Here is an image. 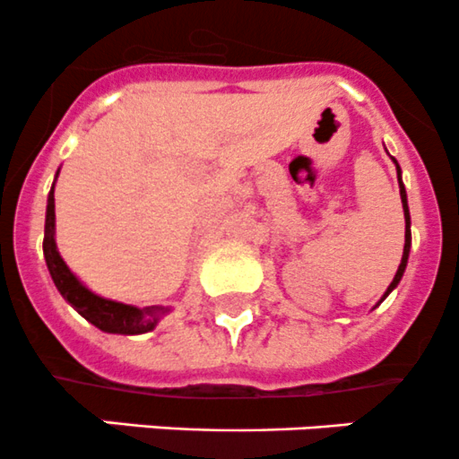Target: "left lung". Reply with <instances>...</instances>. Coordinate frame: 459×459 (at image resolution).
Returning <instances> with one entry per match:
<instances>
[{"label":"left lung","mask_w":459,"mask_h":459,"mask_svg":"<svg viewBox=\"0 0 459 459\" xmlns=\"http://www.w3.org/2000/svg\"><path fill=\"white\" fill-rule=\"evenodd\" d=\"M394 160V158H393ZM394 165H397V160H394ZM397 180H399V196H402V207H403V219H406V240H403V254H402V263H399L397 267V274H394L393 283L388 285V290H385L384 299L388 297L390 292H393L394 288H397V283L402 281L403 276V270H406V263H408V252H411V214H408V201H406V189H403V183H402V169H399L397 165ZM382 299V301H384ZM379 301V303H382Z\"/></svg>","instance_id":"obj_1"}]
</instances>
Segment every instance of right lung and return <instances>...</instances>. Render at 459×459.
<instances>
[{
	"mask_svg": "<svg viewBox=\"0 0 459 459\" xmlns=\"http://www.w3.org/2000/svg\"><path fill=\"white\" fill-rule=\"evenodd\" d=\"M56 185H53L51 194H48L47 205V225H44V258H47L48 272L60 290L62 297L84 316L86 321L95 325V328L104 330V333L113 334H143L156 328L158 316L165 315L167 307H140L126 306V303L111 301V299H102L98 294L91 292L89 288L77 281V276L69 270L65 258L60 256L56 245Z\"/></svg>",
	"mask_w": 459,
	"mask_h": 459,
	"instance_id": "1",
	"label": "right lung"
}]
</instances>
